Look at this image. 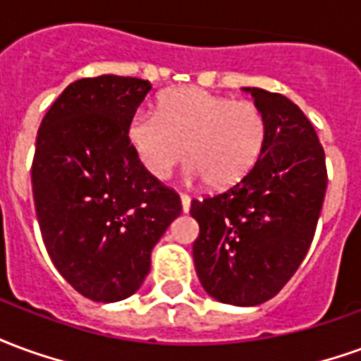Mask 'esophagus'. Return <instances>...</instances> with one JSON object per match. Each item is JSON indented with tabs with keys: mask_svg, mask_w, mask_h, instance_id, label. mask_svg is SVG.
<instances>
[{
	"mask_svg": "<svg viewBox=\"0 0 361 361\" xmlns=\"http://www.w3.org/2000/svg\"><path fill=\"white\" fill-rule=\"evenodd\" d=\"M181 207H183V212H189V209H191V197L188 195V193H181Z\"/></svg>",
	"mask_w": 361,
	"mask_h": 361,
	"instance_id": "obj_1",
	"label": "esophagus"
}]
</instances>
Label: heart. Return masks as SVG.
I'll return each mask as SVG.
<instances>
[{"instance_id": "1", "label": "heart", "mask_w": 361, "mask_h": 361, "mask_svg": "<svg viewBox=\"0 0 361 361\" xmlns=\"http://www.w3.org/2000/svg\"><path fill=\"white\" fill-rule=\"evenodd\" d=\"M267 137L263 111L203 89H178L158 100L157 114L135 111L127 139L147 172L166 180L185 158L188 172L209 188L242 180L257 162Z\"/></svg>"}]
</instances>
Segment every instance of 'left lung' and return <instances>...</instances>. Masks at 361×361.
<instances>
[{
    "instance_id": "8db88e82",
    "label": "left lung",
    "mask_w": 361,
    "mask_h": 361,
    "mask_svg": "<svg viewBox=\"0 0 361 361\" xmlns=\"http://www.w3.org/2000/svg\"><path fill=\"white\" fill-rule=\"evenodd\" d=\"M245 90L267 121L257 162L234 185L191 201L197 276L207 294L232 305L267 302L294 276L326 191L325 150L305 114L279 92Z\"/></svg>"
}]
</instances>
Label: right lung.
<instances>
[{
    "instance_id": "1",
    "label": "right lung",
    "mask_w": 361,
    "mask_h": 361,
    "mask_svg": "<svg viewBox=\"0 0 361 361\" xmlns=\"http://www.w3.org/2000/svg\"><path fill=\"white\" fill-rule=\"evenodd\" d=\"M135 77L71 82L46 111L30 168L36 219L61 276L92 302L135 294L181 199L135 157L127 126L150 92Z\"/></svg>"
}]
</instances>
